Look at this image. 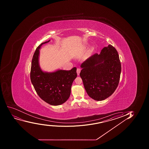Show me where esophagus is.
Instances as JSON below:
<instances>
[{"label":"esophagus","mask_w":149,"mask_h":149,"mask_svg":"<svg viewBox=\"0 0 149 149\" xmlns=\"http://www.w3.org/2000/svg\"><path fill=\"white\" fill-rule=\"evenodd\" d=\"M81 69L80 68H78L77 69V74H78V75H79V74H80V72H81Z\"/></svg>","instance_id":"34e87169"}]
</instances>
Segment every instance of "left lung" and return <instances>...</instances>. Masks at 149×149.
I'll list each match as a JSON object with an SVG mask.
<instances>
[{
	"mask_svg": "<svg viewBox=\"0 0 149 149\" xmlns=\"http://www.w3.org/2000/svg\"><path fill=\"white\" fill-rule=\"evenodd\" d=\"M80 74L87 94L102 100L115 92L120 80L121 66L116 49L108 45L81 63Z\"/></svg>",
	"mask_w": 149,
	"mask_h": 149,
	"instance_id": "left-lung-1",
	"label": "left lung"
}]
</instances>
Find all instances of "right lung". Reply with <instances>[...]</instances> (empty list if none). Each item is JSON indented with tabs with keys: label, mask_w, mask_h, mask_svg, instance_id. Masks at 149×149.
I'll list each match as a JSON object with an SVG mask.
<instances>
[{
	"label": "right lung",
	"mask_w": 149,
	"mask_h": 149,
	"mask_svg": "<svg viewBox=\"0 0 149 149\" xmlns=\"http://www.w3.org/2000/svg\"><path fill=\"white\" fill-rule=\"evenodd\" d=\"M49 41L41 43L36 49L31 61L30 77L35 90L42 100L52 105H59L70 97L72 83L77 76V68L52 73L43 72L39 65V49Z\"/></svg>",
	"instance_id": "add662e5"
}]
</instances>
